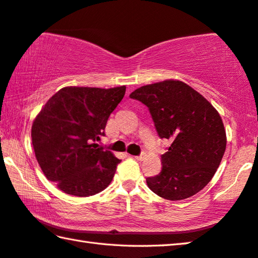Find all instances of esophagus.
<instances>
[{"label":"esophagus","mask_w":258,"mask_h":258,"mask_svg":"<svg viewBox=\"0 0 258 258\" xmlns=\"http://www.w3.org/2000/svg\"><path fill=\"white\" fill-rule=\"evenodd\" d=\"M134 159H137V160H140V161H142V160H144L145 159V153H142V154H140V156H137V157H133Z\"/></svg>","instance_id":"esophagus-1"}]
</instances>
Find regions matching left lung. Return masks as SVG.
Instances as JSON below:
<instances>
[{
	"label": "left lung",
	"mask_w": 258,
	"mask_h": 258,
	"mask_svg": "<svg viewBox=\"0 0 258 258\" xmlns=\"http://www.w3.org/2000/svg\"><path fill=\"white\" fill-rule=\"evenodd\" d=\"M148 107L161 139L171 142L160 174L147 178L153 193L169 201L188 199L212 179L226 151L221 116L200 92L179 80L140 87L130 95Z\"/></svg>",
	"instance_id": "1"
}]
</instances>
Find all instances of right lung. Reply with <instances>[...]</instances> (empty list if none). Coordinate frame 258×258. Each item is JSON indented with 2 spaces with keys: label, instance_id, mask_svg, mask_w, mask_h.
<instances>
[{
  "label": "right lung",
  "instance_id": "add662e5",
  "mask_svg": "<svg viewBox=\"0 0 258 258\" xmlns=\"http://www.w3.org/2000/svg\"><path fill=\"white\" fill-rule=\"evenodd\" d=\"M126 87H65L35 117L31 140L44 175L69 195L91 196L110 184L120 162L95 143Z\"/></svg>",
  "mask_w": 258,
  "mask_h": 258
}]
</instances>
